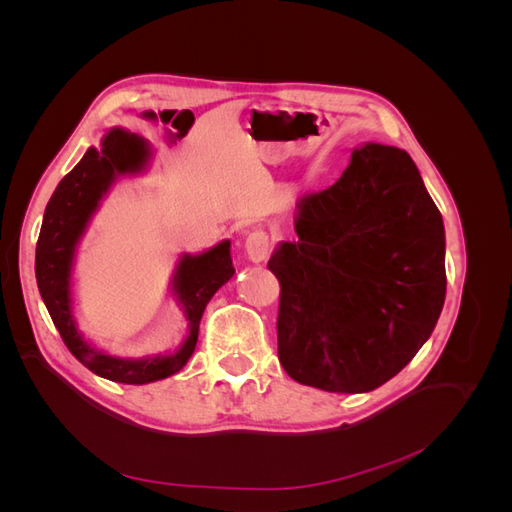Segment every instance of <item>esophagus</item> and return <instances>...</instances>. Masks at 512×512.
Instances as JSON below:
<instances>
[{
    "label": "esophagus",
    "instance_id": "obj_1",
    "mask_svg": "<svg viewBox=\"0 0 512 512\" xmlns=\"http://www.w3.org/2000/svg\"><path fill=\"white\" fill-rule=\"evenodd\" d=\"M269 252H271V237L267 230L256 228L245 237V254L250 260H254V262L265 260L269 256Z\"/></svg>",
    "mask_w": 512,
    "mask_h": 512
}]
</instances>
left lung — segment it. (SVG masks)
<instances>
[{
  "instance_id": "1",
  "label": "left lung",
  "mask_w": 512,
  "mask_h": 512,
  "mask_svg": "<svg viewBox=\"0 0 512 512\" xmlns=\"http://www.w3.org/2000/svg\"><path fill=\"white\" fill-rule=\"evenodd\" d=\"M297 241L269 260L280 282L277 354L329 393H367L427 342L446 297L444 224L404 149L367 143L331 188L307 194Z\"/></svg>"
}]
</instances>
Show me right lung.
<instances>
[{
  "label": "right lung",
  "mask_w": 512,
  "mask_h": 512,
  "mask_svg": "<svg viewBox=\"0 0 512 512\" xmlns=\"http://www.w3.org/2000/svg\"><path fill=\"white\" fill-rule=\"evenodd\" d=\"M147 160L149 147L143 138L121 128H113L104 136L100 149L89 147L83 160L59 181L49 205L44 209L36 245L38 290L64 344L96 376L123 384H147L177 374L196 348L198 324L209 299L235 273L230 258V241H222L205 254H185L181 258L173 288L185 309V316L190 320V335L175 354L138 361L117 359V356L89 346L76 331L70 299V271L76 243H79L89 218L98 209L100 198L108 192L113 181L119 175L143 170Z\"/></svg>",
  "instance_id": "1"
}]
</instances>
